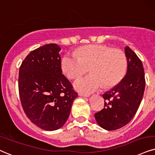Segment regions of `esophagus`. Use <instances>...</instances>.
<instances>
[{
    "mask_svg": "<svg viewBox=\"0 0 155 155\" xmlns=\"http://www.w3.org/2000/svg\"><path fill=\"white\" fill-rule=\"evenodd\" d=\"M79 95L81 96V97H89V94H84V93H79Z\"/></svg>",
    "mask_w": 155,
    "mask_h": 155,
    "instance_id": "obj_1",
    "label": "esophagus"
}]
</instances>
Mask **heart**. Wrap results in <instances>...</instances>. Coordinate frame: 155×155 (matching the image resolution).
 I'll return each mask as SVG.
<instances>
[{
  "label": "heart",
  "mask_w": 155,
  "mask_h": 155,
  "mask_svg": "<svg viewBox=\"0 0 155 155\" xmlns=\"http://www.w3.org/2000/svg\"><path fill=\"white\" fill-rule=\"evenodd\" d=\"M62 71L68 79H75L88 71L91 73L78 78L74 87L84 94H91L105 85L112 87L124 78L127 58L124 51L107 45H88L77 52H67L61 62Z\"/></svg>",
  "instance_id": "heart-1"
}]
</instances>
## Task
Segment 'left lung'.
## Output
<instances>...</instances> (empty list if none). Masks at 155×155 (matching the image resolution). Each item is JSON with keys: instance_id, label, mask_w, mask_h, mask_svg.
Instances as JSON below:
<instances>
[{"instance_id": "1", "label": "left lung", "mask_w": 155, "mask_h": 155, "mask_svg": "<svg viewBox=\"0 0 155 155\" xmlns=\"http://www.w3.org/2000/svg\"><path fill=\"white\" fill-rule=\"evenodd\" d=\"M127 72L118 85L104 94V107L94 114L99 126L111 131L128 124L136 114L145 88L144 68L141 60L130 47L125 48Z\"/></svg>"}]
</instances>
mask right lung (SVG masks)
<instances>
[{
	"mask_svg": "<svg viewBox=\"0 0 155 155\" xmlns=\"http://www.w3.org/2000/svg\"><path fill=\"white\" fill-rule=\"evenodd\" d=\"M61 48L46 44L29 53L19 68L18 91L23 109L39 128L64 126L78 97L61 66Z\"/></svg>",
	"mask_w": 155,
	"mask_h": 155,
	"instance_id": "1",
	"label": "right lung"
}]
</instances>
